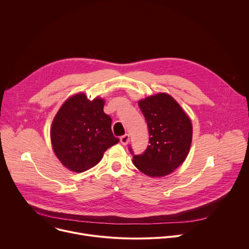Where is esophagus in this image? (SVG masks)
Returning a JSON list of instances; mask_svg holds the SVG:
<instances>
[{
  "mask_svg": "<svg viewBox=\"0 0 249 249\" xmlns=\"http://www.w3.org/2000/svg\"><path fill=\"white\" fill-rule=\"evenodd\" d=\"M129 141H130V137L128 134H125L120 138V142L122 145H127L129 143Z\"/></svg>",
  "mask_w": 249,
  "mask_h": 249,
  "instance_id": "1",
  "label": "esophagus"
}]
</instances>
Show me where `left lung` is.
I'll return each mask as SVG.
<instances>
[{
	"instance_id": "left-lung-1",
	"label": "left lung",
	"mask_w": 249,
	"mask_h": 249,
	"mask_svg": "<svg viewBox=\"0 0 249 249\" xmlns=\"http://www.w3.org/2000/svg\"><path fill=\"white\" fill-rule=\"evenodd\" d=\"M151 136L147 150L133 155L134 165L146 175L161 177L171 173L186 159L192 142V124L175 99L158 93L139 101Z\"/></svg>"
}]
</instances>
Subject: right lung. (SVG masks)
I'll return each mask as SVG.
<instances>
[{
    "label": "right lung",
    "instance_id": "obj_1",
    "mask_svg": "<svg viewBox=\"0 0 249 249\" xmlns=\"http://www.w3.org/2000/svg\"><path fill=\"white\" fill-rule=\"evenodd\" d=\"M104 100L88 99L85 93L68 98L51 126L55 155L68 169L84 172L96 165L119 139L111 130V117L103 111Z\"/></svg>",
    "mask_w": 249,
    "mask_h": 249
}]
</instances>
